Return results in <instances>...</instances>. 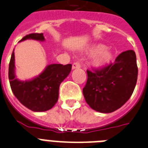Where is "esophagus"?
Returning a JSON list of instances; mask_svg holds the SVG:
<instances>
[{
  "label": "esophagus",
  "mask_w": 148,
  "mask_h": 148,
  "mask_svg": "<svg viewBox=\"0 0 148 148\" xmlns=\"http://www.w3.org/2000/svg\"><path fill=\"white\" fill-rule=\"evenodd\" d=\"M73 69H77V68H80L81 67V65H80L79 62H74V63L73 64Z\"/></svg>",
  "instance_id": "34e87169"
}]
</instances>
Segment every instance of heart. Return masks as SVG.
Instances as JSON below:
<instances>
[{
	"label": "heart",
	"instance_id": "1",
	"mask_svg": "<svg viewBox=\"0 0 148 148\" xmlns=\"http://www.w3.org/2000/svg\"><path fill=\"white\" fill-rule=\"evenodd\" d=\"M92 54L91 58V62L92 66L96 67H102L106 64H108L113 58V53L109 49L104 48L103 45H98L93 46L90 49Z\"/></svg>",
	"mask_w": 148,
	"mask_h": 148
}]
</instances>
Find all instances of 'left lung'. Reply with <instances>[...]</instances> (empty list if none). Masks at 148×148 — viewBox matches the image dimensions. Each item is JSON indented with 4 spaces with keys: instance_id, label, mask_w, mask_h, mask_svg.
I'll use <instances>...</instances> for the list:
<instances>
[{
    "instance_id": "obj_1",
    "label": "left lung",
    "mask_w": 148,
    "mask_h": 148,
    "mask_svg": "<svg viewBox=\"0 0 148 148\" xmlns=\"http://www.w3.org/2000/svg\"><path fill=\"white\" fill-rule=\"evenodd\" d=\"M86 72L82 90L86 102L94 110L112 113L121 108L134 90L138 73L136 54L133 50L123 51L113 63Z\"/></svg>"
}]
</instances>
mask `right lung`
Listing matches in <instances>:
<instances>
[{
	"label": "right lung",
	"mask_w": 148,
	"mask_h": 148,
	"mask_svg": "<svg viewBox=\"0 0 148 148\" xmlns=\"http://www.w3.org/2000/svg\"><path fill=\"white\" fill-rule=\"evenodd\" d=\"M44 41L42 33H32L25 35L23 40ZM72 69V65L51 64L43 73L31 81H19L14 75V53L11 54L9 63L8 78L11 90L21 104L35 112L50 110L58 99V89Z\"/></svg>",
	"instance_id": "add662e5"
}]
</instances>
